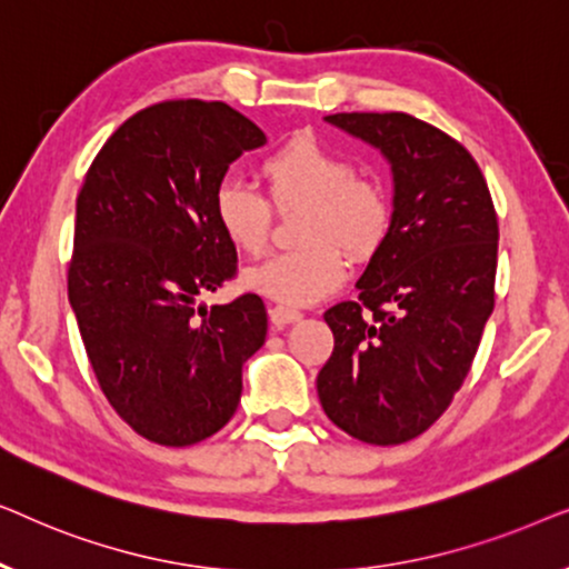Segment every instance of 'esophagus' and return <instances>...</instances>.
<instances>
[{"instance_id":"obj_1","label":"esophagus","mask_w":569,"mask_h":569,"mask_svg":"<svg viewBox=\"0 0 569 569\" xmlns=\"http://www.w3.org/2000/svg\"><path fill=\"white\" fill-rule=\"evenodd\" d=\"M269 318L274 326H287V323H298L302 313L298 308L284 306V302H269Z\"/></svg>"}]
</instances>
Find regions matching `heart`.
Returning a JSON list of instances; mask_svg holds the SVG:
<instances>
[{"label": "heart", "mask_w": 569, "mask_h": 569, "mask_svg": "<svg viewBox=\"0 0 569 569\" xmlns=\"http://www.w3.org/2000/svg\"><path fill=\"white\" fill-rule=\"evenodd\" d=\"M261 178L277 209L302 207L300 248L271 256L246 271V287L267 298L308 306L345 277V253L368 259L391 224L386 191L355 176L352 162L313 137H292L261 162ZM217 228L240 253L259 256L269 243L271 209L251 186L228 178L212 199Z\"/></svg>", "instance_id": "b5f03b06"}]
</instances>
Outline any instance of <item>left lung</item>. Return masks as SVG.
Listing matches in <instances>:
<instances>
[{
	"label": "left lung",
	"instance_id": "obj_1",
	"mask_svg": "<svg viewBox=\"0 0 569 569\" xmlns=\"http://www.w3.org/2000/svg\"><path fill=\"white\" fill-rule=\"evenodd\" d=\"M393 176L383 243L360 298L323 313L333 352L318 372L326 417L370 446L422 435L469 376L495 308L497 214L477 160L409 113H333Z\"/></svg>",
	"mask_w": 569,
	"mask_h": 569
}]
</instances>
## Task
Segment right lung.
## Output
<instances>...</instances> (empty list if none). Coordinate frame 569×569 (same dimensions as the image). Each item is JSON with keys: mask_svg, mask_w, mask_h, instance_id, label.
<instances>
[{"mask_svg": "<svg viewBox=\"0 0 569 569\" xmlns=\"http://www.w3.org/2000/svg\"><path fill=\"white\" fill-rule=\"evenodd\" d=\"M261 144L263 131L230 106L166 100L113 131L77 197L69 306L84 352L116 415L160 446L222 430L267 339L259 295L199 306L238 261L214 191Z\"/></svg>", "mask_w": 569, "mask_h": 569, "instance_id": "right-lung-1", "label": "right lung"}]
</instances>
